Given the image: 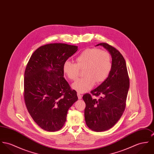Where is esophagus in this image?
<instances>
[{
    "mask_svg": "<svg viewBox=\"0 0 154 154\" xmlns=\"http://www.w3.org/2000/svg\"><path fill=\"white\" fill-rule=\"evenodd\" d=\"M77 96H78L79 99H82V95L80 93H77Z\"/></svg>",
    "mask_w": 154,
    "mask_h": 154,
    "instance_id": "1",
    "label": "esophagus"
}]
</instances>
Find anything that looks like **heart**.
<instances>
[{"label":"heart","instance_id":"b5f03b06","mask_svg":"<svg viewBox=\"0 0 154 154\" xmlns=\"http://www.w3.org/2000/svg\"><path fill=\"white\" fill-rule=\"evenodd\" d=\"M112 68L110 54L106 50L98 48H87L75 59V63L66 61L63 65V71L68 79L75 80L80 70L84 69L85 75L72 84V88L79 93L88 91L95 84L104 82Z\"/></svg>","mask_w":154,"mask_h":154}]
</instances>
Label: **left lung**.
Here are the masks:
<instances>
[{"mask_svg":"<svg viewBox=\"0 0 154 154\" xmlns=\"http://www.w3.org/2000/svg\"><path fill=\"white\" fill-rule=\"evenodd\" d=\"M103 46L112 57L111 70L106 80L91 91L83 95L85 103L84 117L87 125L91 130L101 132L112 128L121 117L126 106L130 79L124 57L117 49L106 43Z\"/></svg>","mask_w":154,"mask_h":154,"instance_id":"1","label":"left lung"}]
</instances>
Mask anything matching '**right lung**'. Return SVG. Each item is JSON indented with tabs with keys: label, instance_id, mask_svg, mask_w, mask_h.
Returning a JSON list of instances; mask_svg holds the SVG:
<instances>
[{
	"label": "right lung",
	"instance_id": "right-lung-1",
	"mask_svg": "<svg viewBox=\"0 0 154 154\" xmlns=\"http://www.w3.org/2000/svg\"><path fill=\"white\" fill-rule=\"evenodd\" d=\"M77 46L51 43L32 54L24 71V99L35 123L54 132L63 127L68 109L78 100L63 77V63L77 51ZM48 68L51 71H48Z\"/></svg>",
	"mask_w": 154,
	"mask_h": 154
}]
</instances>
